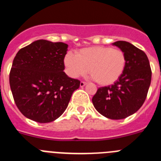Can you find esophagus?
<instances>
[{
    "label": "esophagus",
    "mask_w": 161,
    "mask_h": 161,
    "mask_svg": "<svg viewBox=\"0 0 161 161\" xmlns=\"http://www.w3.org/2000/svg\"><path fill=\"white\" fill-rule=\"evenodd\" d=\"M86 85H87V83H85V82L81 81V82H80V87H81V88H83V87H85V86Z\"/></svg>",
    "instance_id": "34e87169"
}]
</instances>
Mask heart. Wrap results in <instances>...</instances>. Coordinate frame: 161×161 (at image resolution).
<instances>
[{
	"label": "heart",
	"mask_w": 161,
	"mask_h": 161,
	"mask_svg": "<svg viewBox=\"0 0 161 161\" xmlns=\"http://www.w3.org/2000/svg\"><path fill=\"white\" fill-rule=\"evenodd\" d=\"M64 63L70 77L76 79L89 72L99 85L107 86L117 81L123 75L126 57L119 49L96 46L82 48L76 55L68 52Z\"/></svg>",
	"instance_id": "b5f03b06"
}]
</instances>
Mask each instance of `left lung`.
<instances>
[{"label":"left lung","mask_w":161,"mask_h":161,"mask_svg":"<svg viewBox=\"0 0 161 161\" xmlns=\"http://www.w3.org/2000/svg\"><path fill=\"white\" fill-rule=\"evenodd\" d=\"M116 46L126 55L123 75L110 86L99 88L92 102L95 109L109 119H123L132 115L143 106L152 79L150 64L146 54L126 41Z\"/></svg>","instance_id":"1"}]
</instances>
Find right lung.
<instances>
[{
  "label": "right lung",
  "instance_id": "right-lung-1",
  "mask_svg": "<svg viewBox=\"0 0 161 161\" xmlns=\"http://www.w3.org/2000/svg\"><path fill=\"white\" fill-rule=\"evenodd\" d=\"M68 45L45 39L18 51L13 61L9 85L14 102L27 119L53 122L67 109L80 80L64 72Z\"/></svg>",
  "mask_w": 161,
  "mask_h": 161
}]
</instances>
